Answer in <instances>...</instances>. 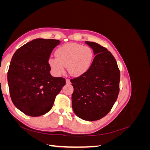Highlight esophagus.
I'll use <instances>...</instances> for the list:
<instances>
[{
  "label": "esophagus",
  "instance_id": "34e87169",
  "mask_svg": "<svg viewBox=\"0 0 150 150\" xmlns=\"http://www.w3.org/2000/svg\"><path fill=\"white\" fill-rule=\"evenodd\" d=\"M66 83L67 84H71V81L69 79H67L66 81Z\"/></svg>",
  "mask_w": 150,
  "mask_h": 150
}]
</instances>
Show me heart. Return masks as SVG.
Here are the masks:
<instances>
[{
    "mask_svg": "<svg viewBox=\"0 0 150 150\" xmlns=\"http://www.w3.org/2000/svg\"><path fill=\"white\" fill-rule=\"evenodd\" d=\"M56 57H50L49 64L56 75L64 73V67H68L72 75L84 73L90 67L93 59V53L89 47L69 43L62 45L56 51Z\"/></svg>",
    "mask_w": 150,
    "mask_h": 150,
    "instance_id": "heart-1",
    "label": "heart"
}]
</instances>
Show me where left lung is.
Returning a JSON list of instances; mask_svg holds the SVG:
<instances>
[{
	"label": "left lung",
	"instance_id": "obj_1",
	"mask_svg": "<svg viewBox=\"0 0 150 150\" xmlns=\"http://www.w3.org/2000/svg\"><path fill=\"white\" fill-rule=\"evenodd\" d=\"M93 49L95 57L83 74L71 79L74 92L72 106L82 120L101 119L111 111L120 92V71L115 58L106 47L94 42H85Z\"/></svg>",
	"mask_w": 150,
	"mask_h": 150
}]
</instances>
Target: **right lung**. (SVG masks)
Instances as JSON below:
<instances>
[{"instance_id": "1", "label": "right lung", "mask_w": 150, "mask_h": 150, "mask_svg": "<svg viewBox=\"0 0 150 150\" xmlns=\"http://www.w3.org/2000/svg\"><path fill=\"white\" fill-rule=\"evenodd\" d=\"M59 43L52 39H34L12 57L7 73L10 96L15 106L27 115L37 117L49 112L66 84L64 78H54L49 72L50 55Z\"/></svg>"}]
</instances>
